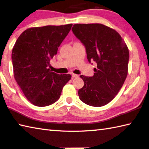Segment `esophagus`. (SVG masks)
I'll return each mask as SVG.
<instances>
[{
  "instance_id": "obj_1",
  "label": "esophagus",
  "mask_w": 149,
  "mask_h": 149,
  "mask_svg": "<svg viewBox=\"0 0 149 149\" xmlns=\"http://www.w3.org/2000/svg\"><path fill=\"white\" fill-rule=\"evenodd\" d=\"M72 77L73 78H78V77H79V75L76 74H74V73H72Z\"/></svg>"
}]
</instances>
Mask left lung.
I'll return each mask as SVG.
<instances>
[{
  "mask_svg": "<svg viewBox=\"0 0 149 149\" xmlns=\"http://www.w3.org/2000/svg\"><path fill=\"white\" fill-rule=\"evenodd\" d=\"M72 31L85 47L88 61L97 64L93 77L80 76L84 84L78 91L80 100L92 107L104 106L117 95L127 78V46L117 32L101 24H76Z\"/></svg>",
  "mask_w": 149,
  "mask_h": 149,
  "instance_id": "obj_1",
  "label": "left lung"
}]
</instances>
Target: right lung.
<instances>
[{
  "mask_svg": "<svg viewBox=\"0 0 149 149\" xmlns=\"http://www.w3.org/2000/svg\"><path fill=\"white\" fill-rule=\"evenodd\" d=\"M72 24L26 29L19 36L12 52L14 77L26 98L37 107L59 99L69 74L51 72L50 60L71 29Z\"/></svg>",
  "mask_w": 149,
  "mask_h": 149,
  "instance_id": "1",
  "label": "right lung"
}]
</instances>
